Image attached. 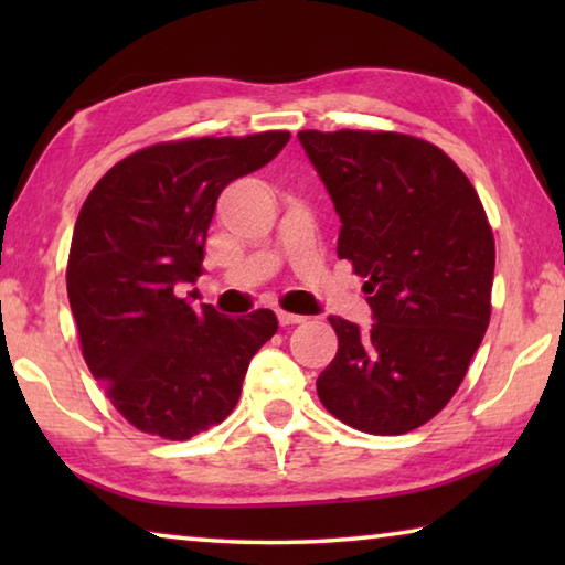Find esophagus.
Wrapping results in <instances>:
<instances>
[{
  "mask_svg": "<svg viewBox=\"0 0 565 565\" xmlns=\"http://www.w3.org/2000/svg\"><path fill=\"white\" fill-rule=\"evenodd\" d=\"M276 319H279L281 327H294V323L306 321V317H299V313H289V311H279L276 313Z\"/></svg>",
  "mask_w": 565,
  "mask_h": 565,
  "instance_id": "34e87169",
  "label": "esophagus"
}]
</instances>
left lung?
<instances>
[{"label":"left lung","instance_id":"obj_1","mask_svg":"<svg viewBox=\"0 0 565 565\" xmlns=\"http://www.w3.org/2000/svg\"><path fill=\"white\" fill-rule=\"evenodd\" d=\"M341 218L339 259L366 279L369 331L329 317L321 404L398 436L441 411L489 329L495 246L476 189L441 149L396 131H299Z\"/></svg>","mask_w":565,"mask_h":565}]
</instances>
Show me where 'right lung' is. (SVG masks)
I'll list each match as a JSON object with an SVG mask.
<instances>
[{
	"label": "right lung",
	"mask_w": 565,
	"mask_h": 565,
	"mask_svg": "<svg viewBox=\"0 0 565 565\" xmlns=\"http://www.w3.org/2000/svg\"><path fill=\"white\" fill-rule=\"evenodd\" d=\"M289 131L141 149L104 174L76 218L66 294L84 361L139 431L186 441L232 414L248 361L279 321L181 299L204 274L216 199L279 154ZM189 296H194L191 291Z\"/></svg>",
	"instance_id": "1"
}]
</instances>
